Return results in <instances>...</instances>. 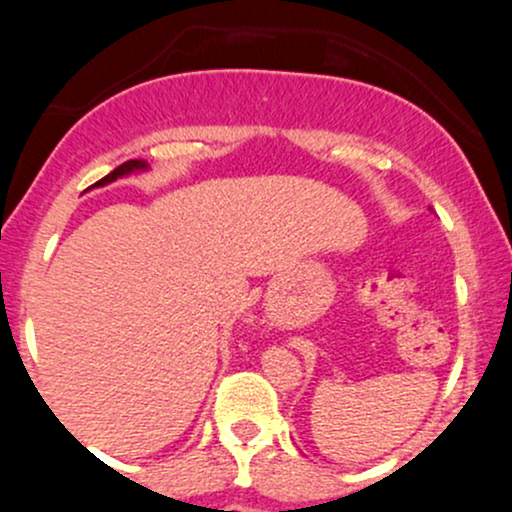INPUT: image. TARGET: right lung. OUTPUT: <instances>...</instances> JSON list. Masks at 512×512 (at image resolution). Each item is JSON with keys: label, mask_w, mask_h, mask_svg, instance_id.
Instances as JSON below:
<instances>
[{"label": "right lung", "mask_w": 512, "mask_h": 512, "mask_svg": "<svg viewBox=\"0 0 512 512\" xmlns=\"http://www.w3.org/2000/svg\"><path fill=\"white\" fill-rule=\"evenodd\" d=\"M144 170H149V163L146 161H127V163H122V166H117L113 173L105 175L103 180H98L93 187H105V185H110V182H115L117 178H127V175L144 173Z\"/></svg>", "instance_id": "right-lung-1"}]
</instances>
